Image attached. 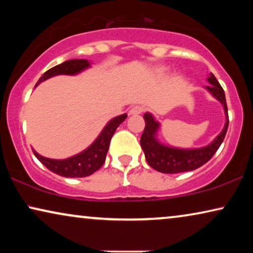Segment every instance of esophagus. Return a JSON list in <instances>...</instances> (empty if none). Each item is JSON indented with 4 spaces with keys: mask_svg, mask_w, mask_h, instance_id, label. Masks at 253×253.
<instances>
[{
    "mask_svg": "<svg viewBox=\"0 0 253 253\" xmlns=\"http://www.w3.org/2000/svg\"><path fill=\"white\" fill-rule=\"evenodd\" d=\"M145 110H146V108H145L144 106H133L132 108L130 109V114H132V115H137V114H141L144 113Z\"/></svg>",
    "mask_w": 253,
    "mask_h": 253,
    "instance_id": "esophagus-1",
    "label": "esophagus"
}]
</instances>
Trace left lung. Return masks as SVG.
<instances>
[{
	"label": "left lung",
	"instance_id": "1",
	"mask_svg": "<svg viewBox=\"0 0 253 253\" xmlns=\"http://www.w3.org/2000/svg\"><path fill=\"white\" fill-rule=\"evenodd\" d=\"M211 85L206 86V88L222 103L224 107V112L227 115V122L224 124L223 130L215 138V140L209 146L203 148H196V150H181V148H172L164 146L155 139V132L159 127V123L155 122L153 116L146 113L144 115L145 119V129L140 137V145L143 148L145 158L148 165L155 170L165 172V174H176V172H183L202 167L207 161L211 160L220 145L226 137L228 124H229V117H228V108L226 102L224 91L221 87L219 82L211 75L209 78Z\"/></svg>",
	"mask_w": 253,
	"mask_h": 253
}]
</instances>
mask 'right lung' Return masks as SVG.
<instances>
[{"mask_svg": "<svg viewBox=\"0 0 253 253\" xmlns=\"http://www.w3.org/2000/svg\"><path fill=\"white\" fill-rule=\"evenodd\" d=\"M88 65L89 63L87 60L65 61L63 63L58 64L44 72L38 81L37 85L56 75H75L79 71L84 70ZM126 119V114L113 119L102 130L98 139L87 150L72 158L65 159V160H53V159L41 157L36 151H33V153L44 167L49 169L50 171L55 172V174L64 176V177H86V176L92 175L93 172L99 170L102 167L103 162L106 160L107 152H108L110 139H112L114 132H115L120 124Z\"/></svg>", "mask_w": 253, "mask_h": 253, "instance_id": "1", "label": "right lung"}]
</instances>
